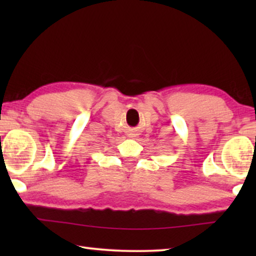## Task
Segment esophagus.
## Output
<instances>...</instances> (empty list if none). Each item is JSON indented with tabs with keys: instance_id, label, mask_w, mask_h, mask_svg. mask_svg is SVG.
<instances>
[{
	"instance_id": "1",
	"label": "esophagus",
	"mask_w": 256,
	"mask_h": 256,
	"mask_svg": "<svg viewBox=\"0 0 256 256\" xmlns=\"http://www.w3.org/2000/svg\"><path fill=\"white\" fill-rule=\"evenodd\" d=\"M129 135H130V138H136V136H138V134H136L135 132H132V134H129Z\"/></svg>"
}]
</instances>
